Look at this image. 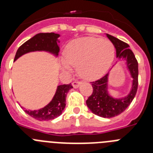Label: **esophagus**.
I'll use <instances>...</instances> for the list:
<instances>
[{"label": "esophagus", "mask_w": 153, "mask_h": 153, "mask_svg": "<svg viewBox=\"0 0 153 153\" xmlns=\"http://www.w3.org/2000/svg\"><path fill=\"white\" fill-rule=\"evenodd\" d=\"M81 82H79V81H74V82H73L72 83V86H74V88H78L79 86H80L81 84Z\"/></svg>", "instance_id": "obj_1"}]
</instances>
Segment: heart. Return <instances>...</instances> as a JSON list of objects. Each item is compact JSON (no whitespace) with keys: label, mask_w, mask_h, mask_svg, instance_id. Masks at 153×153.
Instances as JSON below:
<instances>
[{"label":"heart","mask_w":153,"mask_h":153,"mask_svg":"<svg viewBox=\"0 0 153 153\" xmlns=\"http://www.w3.org/2000/svg\"><path fill=\"white\" fill-rule=\"evenodd\" d=\"M115 58V47L110 40L84 36L70 41L66 46L61 60L67 71L78 66L82 77L89 80L100 78L111 67Z\"/></svg>","instance_id":"heart-1"}]
</instances>
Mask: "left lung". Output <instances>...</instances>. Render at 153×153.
Listing matches in <instances>:
<instances>
[{
    "label": "left lung",
    "mask_w": 153,
    "mask_h": 153,
    "mask_svg": "<svg viewBox=\"0 0 153 153\" xmlns=\"http://www.w3.org/2000/svg\"><path fill=\"white\" fill-rule=\"evenodd\" d=\"M106 35L114 45L117 59H122L125 61L126 68L132 79L130 90L125 97H113L109 92V73H108L100 79L92 83L93 93L86 102L93 114L102 118H112L125 111L133 100L138 88L139 70L137 60L134 53L129 49V46L115 36L108 33H106ZM116 64L117 63H115Z\"/></svg>",
    "instance_id": "1"
}]
</instances>
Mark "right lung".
<instances>
[{"instance_id": "obj_1", "label": "right lung", "mask_w": 153, "mask_h": 153, "mask_svg": "<svg viewBox=\"0 0 153 153\" xmlns=\"http://www.w3.org/2000/svg\"><path fill=\"white\" fill-rule=\"evenodd\" d=\"M60 35L55 33H40L33 36L19 47L16 53L14 60L27 53L44 51L57 57L60 51L59 37ZM73 86L70 84L59 85L52 100L44 107L36 110L24 109V112L31 117L40 121L51 120L60 117L66 106L67 94Z\"/></svg>"}]
</instances>
